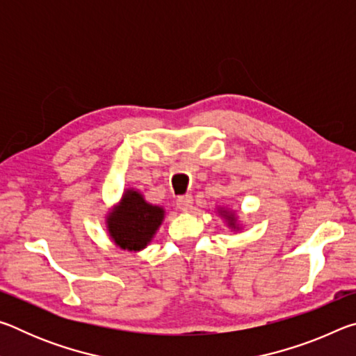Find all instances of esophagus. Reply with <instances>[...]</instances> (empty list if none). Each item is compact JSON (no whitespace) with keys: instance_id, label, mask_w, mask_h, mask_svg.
I'll list each match as a JSON object with an SVG mask.
<instances>
[{"instance_id":"1","label":"esophagus","mask_w":356,"mask_h":356,"mask_svg":"<svg viewBox=\"0 0 356 356\" xmlns=\"http://www.w3.org/2000/svg\"><path fill=\"white\" fill-rule=\"evenodd\" d=\"M177 207L182 210V212H188V210L193 207V197L190 195L177 197Z\"/></svg>"}]
</instances>
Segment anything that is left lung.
Segmentation results:
<instances>
[{
  "mask_svg": "<svg viewBox=\"0 0 356 356\" xmlns=\"http://www.w3.org/2000/svg\"><path fill=\"white\" fill-rule=\"evenodd\" d=\"M220 213L222 215V218H226V220H227V226L231 227L232 231H238L240 226L237 225V218H236V215H234L232 212H227V210H225V209H220Z\"/></svg>",
  "mask_w": 356,
  "mask_h": 356,
  "instance_id": "obj_1",
  "label": "left lung"
}]
</instances>
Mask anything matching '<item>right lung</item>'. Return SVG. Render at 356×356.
<instances>
[{
	"label": "right lung",
	"instance_id": "obj_1",
	"mask_svg": "<svg viewBox=\"0 0 356 356\" xmlns=\"http://www.w3.org/2000/svg\"><path fill=\"white\" fill-rule=\"evenodd\" d=\"M163 218V207L146 202L140 191L125 190L122 200L106 215V227L119 248L141 251L154 238Z\"/></svg>",
	"mask_w": 356,
	"mask_h": 356
}]
</instances>
